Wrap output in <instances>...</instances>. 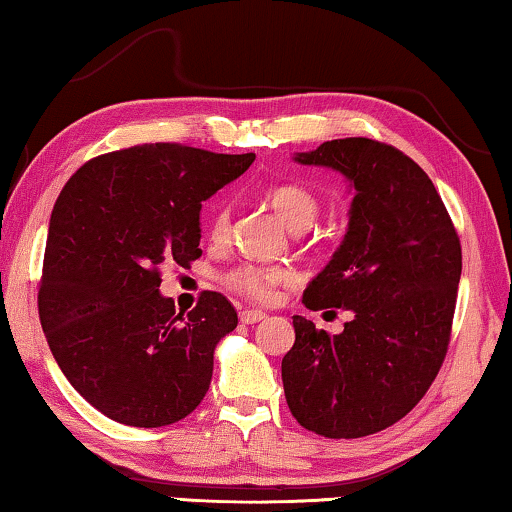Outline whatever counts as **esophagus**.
<instances>
[{"label":"esophagus","mask_w":512,"mask_h":512,"mask_svg":"<svg viewBox=\"0 0 512 512\" xmlns=\"http://www.w3.org/2000/svg\"><path fill=\"white\" fill-rule=\"evenodd\" d=\"M266 315L262 310H241L239 312V319H241V324H257V322H262Z\"/></svg>","instance_id":"obj_1"}]
</instances>
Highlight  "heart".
<instances>
[{"instance_id":"1","label":"heart","mask_w":512,"mask_h":512,"mask_svg":"<svg viewBox=\"0 0 512 512\" xmlns=\"http://www.w3.org/2000/svg\"><path fill=\"white\" fill-rule=\"evenodd\" d=\"M271 207L278 211V216L285 220V225L294 232H303L315 223L322 213L319 197L299 183H278L269 190ZM232 207L230 202L220 200L213 204V211L207 220V234L211 241H223L230 232ZM225 285L232 292L241 294L243 299L269 303L276 296L278 287L289 280V271L282 266L266 264H239L225 273Z\"/></svg>"}]
</instances>
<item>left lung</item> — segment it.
I'll use <instances>...</instances> for the list:
<instances>
[{
	"label": "left lung",
	"instance_id": "obj_1",
	"mask_svg": "<svg viewBox=\"0 0 512 512\" xmlns=\"http://www.w3.org/2000/svg\"><path fill=\"white\" fill-rule=\"evenodd\" d=\"M296 160L333 167L354 186L345 241L303 294L305 308H345L352 322L331 335L294 315L285 398L305 430L368 437L407 416L444 363L460 236L430 177L391 144L345 137Z\"/></svg>",
	"mask_w": 512,
	"mask_h": 512
}]
</instances>
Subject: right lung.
Wrapping results in <instances>:
<instances>
[{
    "instance_id": "add662e5",
    "label": "right lung",
    "mask_w": 512,
    "mask_h": 512,
    "mask_svg": "<svg viewBox=\"0 0 512 512\" xmlns=\"http://www.w3.org/2000/svg\"><path fill=\"white\" fill-rule=\"evenodd\" d=\"M255 154L177 142L137 144L87 160L50 216L38 317L71 386L112 421L163 427L209 391L213 349L239 317L218 292L188 315L160 296V269L202 255V202Z\"/></svg>"
}]
</instances>
